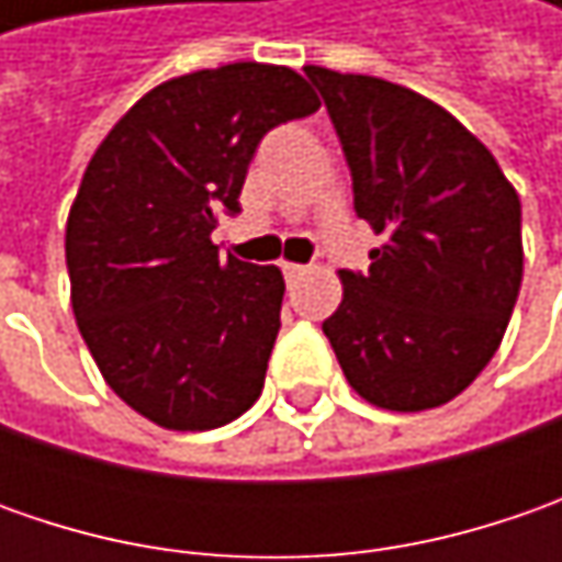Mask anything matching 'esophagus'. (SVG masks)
Here are the masks:
<instances>
[{"label": "esophagus", "mask_w": 562, "mask_h": 562, "mask_svg": "<svg viewBox=\"0 0 562 562\" xmlns=\"http://www.w3.org/2000/svg\"><path fill=\"white\" fill-rule=\"evenodd\" d=\"M281 271H284V278H288V281H296L300 274H306V266H296V262H284V266H281Z\"/></svg>", "instance_id": "1"}]
</instances>
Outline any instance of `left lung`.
<instances>
[{
    "label": "left lung",
    "mask_w": 562,
    "mask_h": 562,
    "mask_svg": "<svg viewBox=\"0 0 562 562\" xmlns=\"http://www.w3.org/2000/svg\"><path fill=\"white\" fill-rule=\"evenodd\" d=\"M384 247L340 271L322 331L359 397L419 413L465 391L501 347L522 284V205L501 165L431 99L366 75L303 68Z\"/></svg>",
    "instance_id": "8db88e82"
}]
</instances>
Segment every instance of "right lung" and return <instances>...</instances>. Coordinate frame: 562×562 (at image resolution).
<instances>
[{
  "label": "right lung",
  "instance_id": "obj_1",
  "mask_svg": "<svg viewBox=\"0 0 562 562\" xmlns=\"http://www.w3.org/2000/svg\"><path fill=\"white\" fill-rule=\"evenodd\" d=\"M318 97L281 65L237 61L165 80L109 131L65 231L71 306L109 387L175 431L237 419L262 394L281 328L274 266L222 256L256 146Z\"/></svg>",
  "mask_w": 562,
  "mask_h": 562
}]
</instances>
